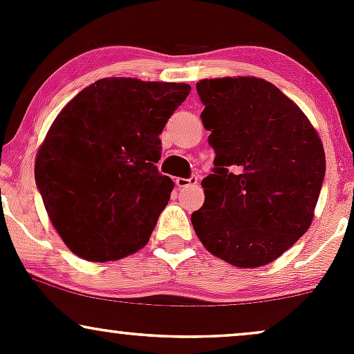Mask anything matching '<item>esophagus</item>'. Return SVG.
<instances>
[{"mask_svg":"<svg viewBox=\"0 0 354 354\" xmlns=\"http://www.w3.org/2000/svg\"><path fill=\"white\" fill-rule=\"evenodd\" d=\"M198 183V176H189V178H176V186L178 188H189V186H194Z\"/></svg>","mask_w":354,"mask_h":354,"instance_id":"esophagus-1","label":"esophagus"}]
</instances>
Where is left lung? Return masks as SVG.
I'll return each instance as SVG.
<instances>
[{"label":"left lung","instance_id":"1","mask_svg":"<svg viewBox=\"0 0 354 354\" xmlns=\"http://www.w3.org/2000/svg\"><path fill=\"white\" fill-rule=\"evenodd\" d=\"M196 91L216 156L193 228L230 265H268L310 228L326 171L323 145L301 109L265 80H201Z\"/></svg>","mask_w":354,"mask_h":354}]
</instances>
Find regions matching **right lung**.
<instances>
[{
	"instance_id": "right-lung-1",
	"label": "right lung",
	"mask_w": 354,
	"mask_h": 354,
	"mask_svg": "<svg viewBox=\"0 0 354 354\" xmlns=\"http://www.w3.org/2000/svg\"><path fill=\"white\" fill-rule=\"evenodd\" d=\"M189 91L185 83L104 78L53 121L35 180L53 226L80 258L111 261L148 243L174 188L156 168L160 135Z\"/></svg>"
}]
</instances>
